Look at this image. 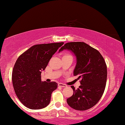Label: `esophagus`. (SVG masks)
Wrapping results in <instances>:
<instances>
[{
	"label": "esophagus",
	"mask_w": 125,
	"mask_h": 125,
	"mask_svg": "<svg viewBox=\"0 0 125 125\" xmlns=\"http://www.w3.org/2000/svg\"><path fill=\"white\" fill-rule=\"evenodd\" d=\"M58 85L59 86H62V87H66L67 85L65 84H63V83H59L58 84Z\"/></svg>",
	"instance_id": "esophagus-1"
}]
</instances>
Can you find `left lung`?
<instances>
[{"mask_svg": "<svg viewBox=\"0 0 125 125\" xmlns=\"http://www.w3.org/2000/svg\"><path fill=\"white\" fill-rule=\"evenodd\" d=\"M68 50L77 57L74 75L80 79L79 88L73 90V95L67 99L68 104L77 110L92 108L99 102L104 92L107 80V66L98 50L83 42H68L59 51Z\"/></svg>", "mask_w": 125, "mask_h": 125, "instance_id": "obj_1", "label": "left lung"}]
</instances>
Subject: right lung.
Returning a JSON list of instances; mask_svg holds the SVG:
<instances>
[{
  "instance_id": "right-lung-1",
  "label": "right lung",
  "mask_w": 125,
  "mask_h": 125,
  "mask_svg": "<svg viewBox=\"0 0 125 125\" xmlns=\"http://www.w3.org/2000/svg\"><path fill=\"white\" fill-rule=\"evenodd\" d=\"M64 42L33 45L19 57L12 69V82L17 97L23 105L33 110L49 104L52 93L57 88L54 82L41 81V71Z\"/></svg>"
}]
</instances>
